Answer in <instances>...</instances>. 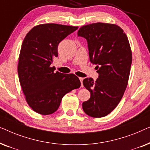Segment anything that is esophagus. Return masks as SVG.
<instances>
[{
  "label": "esophagus",
  "instance_id": "obj_1",
  "mask_svg": "<svg viewBox=\"0 0 150 150\" xmlns=\"http://www.w3.org/2000/svg\"><path fill=\"white\" fill-rule=\"evenodd\" d=\"M79 79H80V81H81V87H83V78H82V77H80V78H79Z\"/></svg>",
  "mask_w": 150,
  "mask_h": 150
}]
</instances>
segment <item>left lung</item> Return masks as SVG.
I'll return each instance as SVG.
<instances>
[{"label":"left lung","instance_id":"left-lung-1","mask_svg":"<svg viewBox=\"0 0 150 150\" xmlns=\"http://www.w3.org/2000/svg\"><path fill=\"white\" fill-rule=\"evenodd\" d=\"M78 36L87 41L89 59L99 77L83 80L91 96L82 106L92 117L106 116L118 105L128 83L132 64V50L128 37L115 24L97 22L81 26Z\"/></svg>","mask_w":150,"mask_h":150}]
</instances>
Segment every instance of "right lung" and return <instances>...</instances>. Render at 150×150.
Instances as JSON below:
<instances>
[{"label":"right lung","instance_id":"right-lung-1","mask_svg":"<svg viewBox=\"0 0 150 150\" xmlns=\"http://www.w3.org/2000/svg\"><path fill=\"white\" fill-rule=\"evenodd\" d=\"M78 26L42 24L34 26L22 42L18 59L20 85L28 106L39 114L54 112L65 94L81 87L74 74L54 72L51 67L58 57V45Z\"/></svg>","mask_w":150,"mask_h":150}]
</instances>
